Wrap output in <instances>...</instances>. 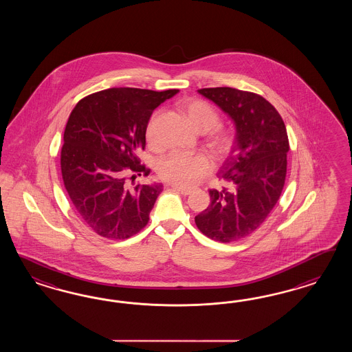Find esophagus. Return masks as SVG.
Segmentation results:
<instances>
[{"mask_svg":"<svg viewBox=\"0 0 352 352\" xmlns=\"http://www.w3.org/2000/svg\"><path fill=\"white\" fill-rule=\"evenodd\" d=\"M171 188H173L174 191L179 192L183 196H188V195L191 193V190H187V188H183V187H178V186H171Z\"/></svg>","mask_w":352,"mask_h":352,"instance_id":"1","label":"esophagus"}]
</instances>
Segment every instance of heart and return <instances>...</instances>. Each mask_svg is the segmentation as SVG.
Instances as JSON below:
<instances>
[{"label": "heart", "mask_w": 352, "mask_h": 352, "mask_svg": "<svg viewBox=\"0 0 352 352\" xmlns=\"http://www.w3.org/2000/svg\"><path fill=\"white\" fill-rule=\"evenodd\" d=\"M182 112L196 133H208L219 125V115L209 103L191 99L182 104ZM147 139L152 143V128H147ZM232 146V139L228 134L215 133L209 142V147L217 156H223ZM212 170V162L201 153L173 152L164 157L159 164V174L164 181L173 184L192 188L199 184Z\"/></svg>", "instance_id": "obj_1"}]
</instances>
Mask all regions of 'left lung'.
<instances>
[{"mask_svg":"<svg viewBox=\"0 0 352 352\" xmlns=\"http://www.w3.org/2000/svg\"><path fill=\"white\" fill-rule=\"evenodd\" d=\"M197 91L231 118L236 134L218 175L230 187L209 191L210 204L195 223L209 239L231 243L253 234L276 205L287 175V128L263 96L232 87Z\"/></svg>","mask_w":352,"mask_h":352,"instance_id":"1","label":"left lung"}]
</instances>
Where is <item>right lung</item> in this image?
<instances>
[{"mask_svg": "<svg viewBox=\"0 0 352 352\" xmlns=\"http://www.w3.org/2000/svg\"><path fill=\"white\" fill-rule=\"evenodd\" d=\"M179 90L112 87L81 99L64 130L60 169L76 213L96 234L125 240L148 223L161 183L129 188L126 178L147 177L139 149L155 108Z\"/></svg>", "mask_w": 352, "mask_h": 352, "instance_id": "obj_1", "label": "right lung"}]
</instances>
